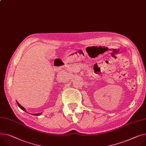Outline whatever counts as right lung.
I'll return each mask as SVG.
<instances>
[{
	"label": "right lung",
	"mask_w": 146,
	"mask_h": 146,
	"mask_svg": "<svg viewBox=\"0 0 146 146\" xmlns=\"http://www.w3.org/2000/svg\"><path fill=\"white\" fill-rule=\"evenodd\" d=\"M17 102V105H18V106L19 107V108H21L22 110H23V111H26V110H25V109L23 108V107H22L17 102ZM26 112H27V111H26ZM41 114H42V113H36V114H33V115H41Z\"/></svg>",
	"instance_id": "right-lung-1"
}]
</instances>
